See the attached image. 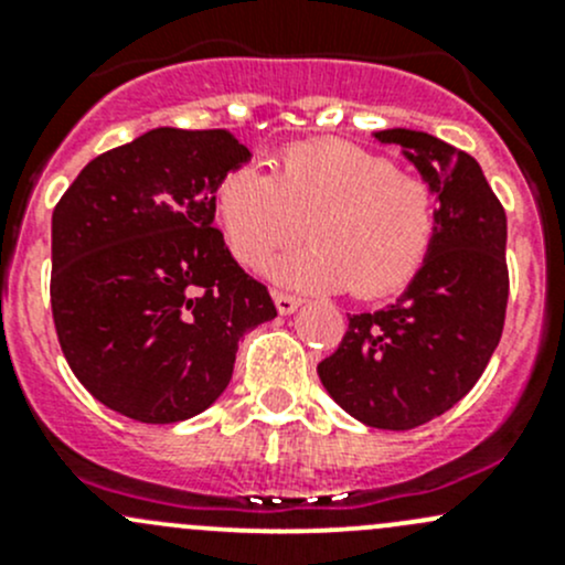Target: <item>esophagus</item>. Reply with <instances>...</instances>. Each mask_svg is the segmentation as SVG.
<instances>
[{"mask_svg": "<svg viewBox=\"0 0 565 565\" xmlns=\"http://www.w3.org/2000/svg\"><path fill=\"white\" fill-rule=\"evenodd\" d=\"M273 300H276V309L278 315H292V311H298L300 306V298H295V295H287V292H273Z\"/></svg>", "mask_w": 565, "mask_h": 565, "instance_id": "1", "label": "esophagus"}]
</instances>
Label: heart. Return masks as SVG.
<instances>
[{"instance_id":"b5f03b06","label":"heart","mask_w":565,"mask_h":565,"mask_svg":"<svg viewBox=\"0 0 565 565\" xmlns=\"http://www.w3.org/2000/svg\"><path fill=\"white\" fill-rule=\"evenodd\" d=\"M215 213L237 262L259 270L306 235L309 246L273 276L298 289H350L385 298L407 287L429 256L437 202L420 177L344 141L295 145L273 172L241 167L221 180Z\"/></svg>"}]
</instances>
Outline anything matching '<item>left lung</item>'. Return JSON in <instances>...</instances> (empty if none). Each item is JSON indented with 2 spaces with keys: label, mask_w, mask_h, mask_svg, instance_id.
I'll list each match as a JSON object with an SVG mask.
<instances>
[{
  "label": "left lung",
  "mask_w": 565,
  "mask_h": 565,
  "mask_svg": "<svg viewBox=\"0 0 565 565\" xmlns=\"http://www.w3.org/2000/svg\"><path fill=\"white\" fill-rule=\"evenodd\" d=\"M398 145L437 196L429 256L402 298L350 315L339 350L317 366L324 391L352 418L404 431L437 418L487 369L505 322V210L476 158L424 130L374 134Z\"/></svg>",
  "instance_id": "1"
}]
</instances>
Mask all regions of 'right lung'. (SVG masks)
Instances as JSON below:
<instances>
[{
  "instance_id": "add662e5",
  "label": "right lung",
  "mask_w": 565,
  "mask_h": 565,
  "mask_svg": "<svg viewBox=\"0 0 565 565\" xmlns=\"http://www.w3.org/2000/svg\"><path fill=\"white\" fill-rule=\"evenodd\" d=\"M250 158L230 130L156 128L82 169L51 215V311L67 366L141 424L204 413L237 341L276 317L213 226L215 191Z\"/></svg>"
}]
</instances>
